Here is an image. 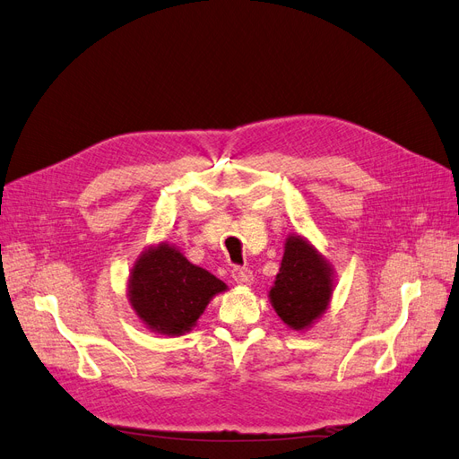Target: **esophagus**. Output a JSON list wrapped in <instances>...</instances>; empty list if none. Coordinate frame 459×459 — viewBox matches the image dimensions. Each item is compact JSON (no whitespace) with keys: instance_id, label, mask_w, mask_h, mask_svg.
<instances>
[{"instance_id":"1","label":"esophagus","mask_w":459,"mask_h":459,"mask_svg":"<svg viewBox=\"0 0 459 459\" xmlns=\"http://www.w3.org/2000/svg\"><path fill=\"white\" fill-rule=\"evenodd\" d=\"M231 277H233V281L239 283V285H251L253 283V272L248 268H233Z\"/></svg>"}]
</instances>
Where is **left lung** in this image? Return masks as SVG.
<instances>
[{
	"mask_svg": "<svg viewBox=\"0 0 459 459\" xmlns=\"http://www.w3.org/2000/svg\"><path fill=\"white\" fill-rule=\"evenodd\" d=\"M333 287V266L324 255L300 235H289L268 295L281 322L295 331L308 329L327 310Z\"/></svg>",
	"mask_w": 459,
	"mask_h": 459,
	"instance_id": "8db88e82",
	"label": "left lung"
}]
</instances>
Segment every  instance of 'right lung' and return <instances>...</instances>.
Listing matches in <instances>:
<instances>
[{"label": "right lung", "mask_w": 459, "mask_h": 459, "mask_svg": "<svg viewBox=\"0 0 459 459\" xmlns=\"http://www.w3.org/2000/svg\"><path fill=\"white\" fill-rule=\"evenodd\" d=\"M228 285L191 264L174 245L149 247L135 260L128 280V300L142 324L160 335L191 331L206 304Z\"/></svg>", "instance_id": "1"}]
</instances>
